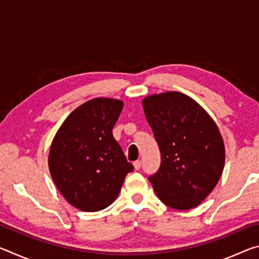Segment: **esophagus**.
Instances as JSON below:
<instances>
[{"label": "esophagus", "instance_id": "esophagus-1", "mask_svg": "<svg viewBox=\"0 0 259 259\" xmlns=\"http://www.w3.org/2000/svg\"><path fill=\"white\" fill-rule=\"evenodd\" d=\"M140 166H142V161L137 160V161L134 162V168H135V170H139Z\"/></svg>", "mask_w": 259, "mask_h": 259}]
</instances>
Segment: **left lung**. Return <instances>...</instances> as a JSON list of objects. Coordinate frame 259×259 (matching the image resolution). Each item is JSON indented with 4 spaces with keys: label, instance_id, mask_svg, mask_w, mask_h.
<instances>
[{
    "label": "left lung",
    "instance_id": "1",
    "mask_svg": "<svg viewBox=\"0 0 259 259\" xmlns=\"http://www.w3.org/2000/svg\"><path fill=\"white\" fill-rule=\"evenodd\" d=\"M143 108L161 152L160 168L148 177L157 198L172 209L198 207L224 169L217 124L194 99L177 91L148 96Z\"/></svg>",
    "mask_w": 259,
    "mask_h": 259
}]
</instances>
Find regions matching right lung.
<instances>
[{
  "label": "right lung",
  "mask_w": 259,
  "mask_h": 259,
  "mask_svg": "<svg viewBox=\"0 0 259 259\" xmlns=\"http://www.w3.org/2000/svg\"><path fill=\"white\" fill-rule=\"evenodd\" d=\"M123 102L94 98L69 114L49 152V170L68 203L88 212L111 205L134 165L113 137Z\"/></svg>",
  "instance_id": "obj_1"
}]
</instances>
